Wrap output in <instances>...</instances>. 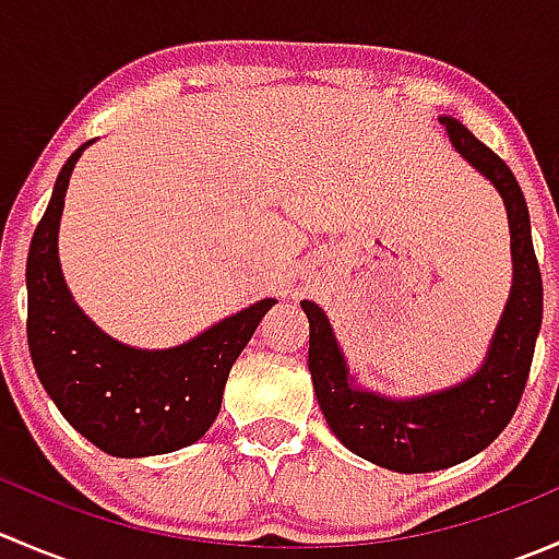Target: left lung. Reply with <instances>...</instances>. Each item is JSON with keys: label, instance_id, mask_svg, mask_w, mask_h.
Here are the masks:
<instances>
[{"label": "left lung", "instance_id": "8db88e82", "mask_svg": "<svg viewBox=\"0 0 559 559\" xmlns=\"http://www.w3.org/2000/svg\"><path fill=\"white\" fill-rule=\"evenodd\" d=\"M441 123L456 154L500 191L509 213L514 281L481 368L441 392L405 400L384 397L354 384L330 319L316 302H300L311 324L308 370L326 425L354 454L397 473L460 465L506 430L527 384L544 319V284L533 251L527 202L514 173L456 118L441 116Z\"/></svg>", "mask_w": 559, "mask_h": 559}]
</instances>
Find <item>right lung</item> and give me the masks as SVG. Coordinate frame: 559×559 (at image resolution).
Wrapping results in <instances>:
<instances>
[{
    "instance_id": "obj_1",
    "label": "right lung",
    "mask_w": 559,
    "mask_h": 559,
    "mask_svg": "<svg viewBox=\"0 0 559 559\" xmlns=\"http://www.w3.org/2000/svg\"><path fill=\"white\" fill-rule=\"evenodd\" d=\"M67 159L26 259V337L45 392L83 438L112 456H154L191 447L211 430L235 359L262 316L264 297L173 348H134L99 330L72 300L59 262V222L75 162Z\"/></svg>"
}]
</instances>
